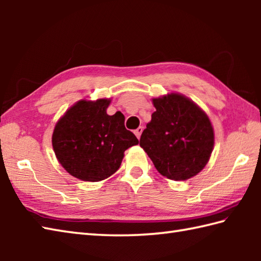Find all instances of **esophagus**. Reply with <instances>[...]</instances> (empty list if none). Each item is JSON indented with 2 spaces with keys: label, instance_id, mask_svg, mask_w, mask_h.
Instances as JSON below:
<instances>
[{
  "label": "esophagus",
  "instance_id": "1",
  "mask_svg": "<svg viewBox=\"0 0 261 261\" xmlns=\"http://www.w3.org/2000/svg\"><path fill=\"white\" fill-rule=\"evenodd\" d=\"M142 131H143V127H142V126L137 127V129L135 130V135L137 136L138 139H140V136H141V134H142Z\"/></svg>",
  "mask_w": 261,
  "mask_h": 261
}]
</instances>
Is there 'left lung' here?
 Listing matches in <instances>:
<instances>
[{
    "instance_id": "8db88e82",
    "label": "left lung",
    "mask_w": 261,
    "mask_h": 261,
    "mask_svg": "<svg viewBox=\"0 0 261 261\" xmlns=\"http://www.w3.org/2000/svg\"><path fill=\"white\" fill-rule=\"evenodd\" d=\"M156 111L140 138V147L163 176L186 180L210 160L214 131L207 114L178 93L152 99Z\"/></svg>"
}]
</instances>
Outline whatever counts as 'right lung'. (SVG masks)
<instances>
[{"instance_id": "obj_1", "label": "right lung", "mask_w": 261, "mask_h": 261, "mask_svg": "<svg viewBox=\"0 0 261 261\" xmlns=\"http://www.w3.org/2000/svg\"><path fill=\"white\" fill-rule=\"evenodd\" d=\"M110 98L81 99L58 120L53 148L67 173L85 181H99L120 168L124 151L139 143L124 126V115L107 113Z\"/></svg>"}]
</instances>
